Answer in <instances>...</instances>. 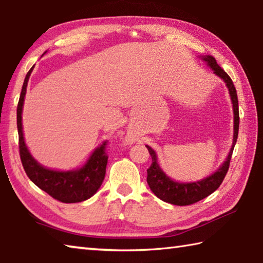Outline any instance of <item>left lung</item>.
<instances>
[{"instance_id":"obj_1","label":"left lung","mask_w":263,"mask_h":263,"mask_svg":"<svg viewBox=\"0 0 263 263\" xmlns=\"http://www.w3.org/2000/svg\"><path fill=\"white\" fill-rule=\"evenodd\" d=\"M201 58L211 69H213L216 75L219 78H222L229 89L230 97H231V101L233 104L232 106L234 115L233 142L231 150H230V153L228 155V158L225 159L222 166H220L214 174H211V176L195 182H178L172 180V179L167 177L166 174L163 172V170L160 168L157 163V155H156L155 150L153 148H150L149 145H145L149 150L151 158H153V163H151L150 167L146 170V171H148L146 181H148L150 190L153 191L154 194L159 197L162 201L176 205H190L193 203H196V202L203 200L204 197L209 196L211 193H214L217 190L220 186V183L223 182L225 176H227L230 166V160H231L234 145H236V142L238 139L239 106L237 91L236 87L233 85V82L228 73L218 66V63L216 62L215 58L210 57V55H203V57Z\"/></svg>"}]
</instances>
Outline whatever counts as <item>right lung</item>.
I'll list each match as a JSON object with an SVG mask.
<instances>
[{"label": "right lung", "mask_w": 263, "mask_h": 263, "mask_svg": "<svg viewBox=\"0 0 263 263\" xmlns=\"http://www.w3.org/2000/svg\"><path fill=\"white\" fill-rule=\"evenodd\" d=\"M33 68L34 66L26 73L17 106V129L23 167L30 180L53 199L63 203H76V202L85 201L96 194L104 181L108 159L107 154L105 153L107 142H103V144L95 149L81 168L72 170V171H55V170L46 168L36 162L25 144L22 126V112L26 86Z\"/></svg>", "instance_id": "1"}]
</instances>
